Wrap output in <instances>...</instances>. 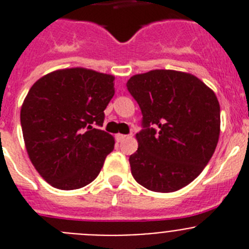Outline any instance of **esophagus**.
I'll return each mask as SVG.
<instances>
[{"instance_id": "34e87169", "label": "esophagus", "mask_w": 249, "mask_h": 249, "mask_svg": "<svg viewBox=\"0 0 249 249\" xmlns=\"http://www.w3.org/2000/svg\"><path fill=\"white\" fill-rule=\"evenodd\" d=\"M127 136L126 135H121V133H118V135H116V140L118 141V142H122L123 140H124V138H126Z\"/></svg>"}]
</instances>
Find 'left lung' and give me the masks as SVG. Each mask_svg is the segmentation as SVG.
Instances as JSON below:
<instances>
[{"label":"left lung","mask_w":249,"mask_h":249,"mask_svg":"<svg viewBox=\"0 0 249 249\" xmlns=\"http://www.w3.org/2000/svg\"><path fill=\"white\" fill-rule=\"evenodd\" d=\"M127 89L142 112L132 176L153 192H175L197 178L218 143L221 109L197 77L171 70L136 74Z\"/></svg>","instance_id":"8db88e82"}]
</instances>
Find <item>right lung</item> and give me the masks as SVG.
Instances as JSON below:
<instances>
[{
    "label": "right lung",
    "instance_id": "1",
    "mask_svg": "<svg viewBox=\"0 0 249 249\" xmlns=\"http://www.w3.org/2000/svg\"><path fill=\"white\" fill-rule=\"evenodd\" d=\"M114 77L67 68L39 78L21 108L26 149L37 172L58 190H77L101 172L114 140L100 129Z\"/></svg>",
    "mask_w": 249,
    "mask_h": 249
}]
</instances>
